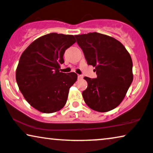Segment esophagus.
<instances>
[{
  "label": "esophagus",
  "mask_w": 153,
  "mask_h": 153,
  "mask_svg": "<svg viewBox=\"0 0 153 153\" xmlns=\"http://www.w3.org/2000/svg\"><path fill=\"white\" fill-rule=\"evenodd\" d=\"M78 79H82V75H78Z\"/></svg>",
  "instance_id": "34e87169"
}]
</instances>
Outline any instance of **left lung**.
Wrapping results in <instances>:
<instances>
[{
  "instance_id": "8db88e82",
  "label": "left lung",
  "mask_w": 153,
  "mask_h": 153,
  "mask_svg": "<svg viewBox=\"0 0 153 153\" xmlns=\"http://www.w3.org/2000/svg\"><path fill=\"white\" fill-rule=\"evenodd\" d=\"M88 65L95 67L97 78L85 77L82 92L90 109L100 112L114 109L124 99L132 82L133 62L124 46L111 36L93 32L75 35Z\"/></svg>"
}]
</instances>
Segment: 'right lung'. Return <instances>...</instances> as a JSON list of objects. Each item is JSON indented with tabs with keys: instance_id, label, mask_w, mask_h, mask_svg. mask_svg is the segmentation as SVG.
<instances>
[{
	"instance_id": "right-lung-1",
	"label": "right lung",
	"mask_w": 153,
	"mask_h": 153,
	"mask_svg": "<svg viewBox=\"0 0 153 153\" xmlns=\"http://www.w3.org/2000/svg\"><path fill=\"white\" fill-rule=\"evenodd\" d=\"M75 42L73 35L50 33L34 40L21 55L15 75L17 85L38 111L53 113L66 103L78 75L60 72V65L64 63L65 51Z\"/></svg>"
}]
</instances>
